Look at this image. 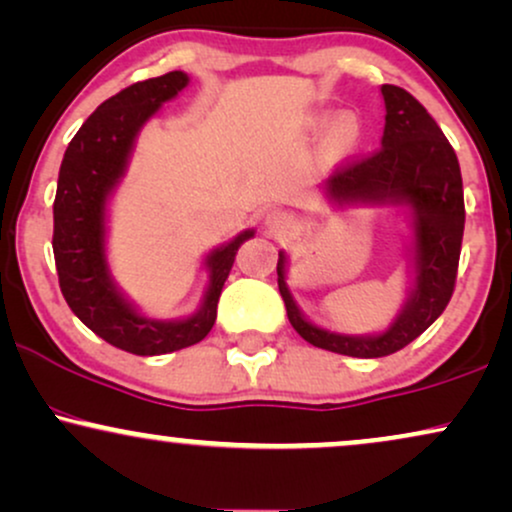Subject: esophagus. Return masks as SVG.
<instances>
[{"instance_id": "obj_1", "label": "esophagus", "mask_w": 512, "mask_h": 512, "mask_svg": "<svg viewBox=\"0 0 512 512\" xmlns=\"http://www.w3.org/2000/svg\"><path fill=\"white\" fill-rule=\"evenodd\" d=\"M290 219L288 212H281V210H271L267 215V224L271 226V229H286V226H290Z\"/></svg>"}]
</instances>
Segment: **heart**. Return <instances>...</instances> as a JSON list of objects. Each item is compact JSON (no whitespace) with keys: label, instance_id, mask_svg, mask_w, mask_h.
Here are the masks:
<instances>
[{"label":"heart","instance_id":"heart-1","mask_svg":"<svg viewBox=\"0 0 512 512\" xmlns=\"http://www.w3.org/2000/svg\"><path fill=\"white\" fill-rule=\"evenodd\" d=\"M338 134H340V139L342 141H349L354 137V125L349 120H342L340 122V127H338Z\"/></svg>","mask_w":512,"mask_h":512}]
</instances>
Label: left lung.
<instances>
[{
	"label": "left lung",
	"mask_w": 512,
	"mask_h": 512,
	"mask_svg": "<svg viewBox=\"0 0 512 512\" xmlns=\"http://www.w3.org/2000/svg\"><path fill=\"white\" fill-rule=\"evenodd\" d=\"M383 146L364 158H349L328 177L338 200H392L409 203L416 215V290L390 331L373 338L328 333L297 312L286 288V255H278V290L288 319L309 345L359 359L399 352L425 333L444 312L456 288L461 260L465 203L458 158L449 139L406 89L383 84Z\"/></svg>",
	"instance_id": "left-lung-1"
}]
</instances>
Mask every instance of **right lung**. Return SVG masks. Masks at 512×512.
<instances>
[{
  "label": "right lung",
  "mask_w": 512,
  "mask_h": 512,
  "mask_svg": "<svg viewBox=\"0 0 512 512\" xmlns=\"http://www.w3.org/2000/svg\"><path fill=\"white\" fill-rule=\"evenodd\" d=\"M189 84L181 70L134 82L101 103L84 120L63 155L54 200V260L58 286L89 331L139 357L177 352L212 331L222 286L234 267L236 252L252 231L208 257L210 288L198 314L184 321H151L139 316L113 288L103 257V210L106 198L127 165L139 127Z\"/></svg>",
  "instance_id": "add662e5"
}]
</instances>
